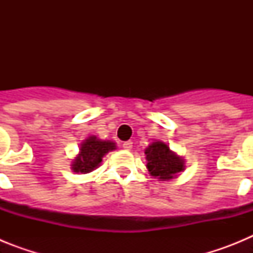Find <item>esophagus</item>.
<instances>
[{"label": "esophagus", "instance_id": "esophagus-1", "mask_svg": "<svg viewBox=\"0 0 253 253\" xmlns=\"http://www.w3.org/2000/svg\"><path fill=\"white\" fill-rule=\"evenodd\" d=\"M123 148L126 149V151H130L133 148V142L131 140H126V142L123 143Z\"/></svg>", "mask_w": 253, "mask_h": 253}]
</instances>
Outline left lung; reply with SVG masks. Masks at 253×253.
I'll return each mask as SVG.
<instances>
[{
	"mask_svg": "<svg viewBox=\"0 0 253 253\" xmlns=\"http://www.w3.org/2000/svg\"><path fill=\"white\" fill-rule=\"evenodd\" d=\"M144 153L147 156V169L151 175L162 181L171 180L185 169L184 161L162 142L152 143Z\"/></svg>",
	"mask_w": 253,
	"mask_h": 253,
	"instance_id": "1",
	"label": "left lung"
}]
</instances>
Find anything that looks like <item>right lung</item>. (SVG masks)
Returning a JSON list of instances; mask_svg holds the SVG:
<instances>
[{
    "mask_svg": "<svg viewBox=\"0 0 253 253\" xmlns=\"http://www.w3.org/2000/svg\"><path fill=\"white\" fill-rule=\"evenodd\" d=\"M115 149V143L100 140L96 137H90L82 143L78 157L73 161L72 169L75 172L88 173L101 163L102 157L109 151Z\"/></svg>",
    "mask_w": 253,
    "mask_h": 253,
    "instance_id": "obj_1",
    "label": "right lung"
}]
</instances>
